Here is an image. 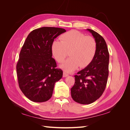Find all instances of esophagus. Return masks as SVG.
<instances>
[{
    "instance_id": "obj_1",
    "label": "esophagus",
    "mask_w": 130,
    "mask_h": 130,
    "mask_svg": "<svg viewBox=\"0 0 130 130\" xmlns=\"http://www.w3.org/2000/svg\"><path fill=\"white\" fill-rule=\"evenodd\" d=\"M68 75H68V73H67L65 71H64V72H63V77H65L68 76Z\"/></svg>"
}]
</instances>
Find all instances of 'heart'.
<instances>
[{
    "instance_id": "heart-1",
    "label": "heart",
    "mask_w": 130,
    "mask_h": 130,
    "mask_svg": "<svg viewBox=\"0 0 130 130\" xmlns=\"http://www.w3.org/2000/svg\"><path fill=\"white\" fill-rule=\"evenodd\" d=\"M61 41H54L52 44V52L55 59L62 62L68 55L70 58L61 65L67 73L72 72L78 66L85 68L93 61L96 52L95 39L76 30H71L63 34Z\"/></svg>"
}]
</instances>
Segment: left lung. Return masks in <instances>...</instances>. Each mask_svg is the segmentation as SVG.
Wrapping results in <instances>:
<instances>
[{"label": "left lung", "instance_id": "left-lung-1", "mask_svg": "<svg viewBox=\"0 0 130 130\" xmlns=\"http://www.w3.org/2000/svg\"><path fill=\"white\" fill-rule=\"evenodd\" d=\"M96 43V52L93 61L75 75V84L71 88L73 99L81 104H90L102 95L108 76L109 53L101 35L88 29Z\"/></svg>", "mask_w": 130, "mask_h": 130}]
</instances>
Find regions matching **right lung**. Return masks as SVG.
Returning a JSON list of instances; mask_svg holds the SVG:
<instances>
[{"label": "right lung", "instance_id": "right-lung-1", "mask_svg": "<svg viewBox=\"0 0 130 130\" xmlns=\"http://www.w3.org/2000/svg\"><path fill=\"white\" fill-rule=\"evenodd\" d=\"M66 30L42 27L29 34L19 54L16 70L19 88L31 101L42 103L52 96L55 84L63 75L52 57V44Z\"/></svg>", "mask_w": 130, "mask_h": 130}]
</instances>
